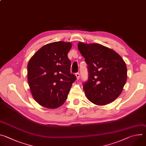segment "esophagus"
I'll use <instances>...</instances> for the list:
<instances>
[{
    "label": "esophagus",
    "instance_id": "esophagus-1",
    "mask_svg": "<svg viewBox=\"0 0 146 146\" xmlns=\"http://www.w3.org/2000/svg\"><path fill=\"white\" fill-rule=\"evenodd\" d=\"M76 76L77 80H78V79L80 78V74H79L78 73H76Z\"/></svg>",
    "mask_w": 146,
    "mask_h": 146
}]
</instances>
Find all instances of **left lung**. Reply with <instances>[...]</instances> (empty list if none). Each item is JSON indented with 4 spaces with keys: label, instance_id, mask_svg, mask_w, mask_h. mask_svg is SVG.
I'll use <instances>...</instances> for the list:
<instances>
[{
    "label": "left lung",
    "instance_id": "left-lung-1",
    "mask_svg": "<svg viewBox=\"0 0 146 146\" xmlns=\"http://www.w3.org/2000/svg\"><path fill=\"white\" fill-rule=\"evenodd\" d=\"M77 47L88 65L89 77L83 84L86 97L98 106L113 102L127 81L125 62L115 51L100 44L79 42Z\"/></svg>",
    "mask_w": 146,
    "mask_h": 146
}]
</instances>
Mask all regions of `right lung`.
<instances>
[{
  "label": "right lung",
  "instance_id": "1",
  "mask_svg": "<svg viewBox=\"0 0 146 146\" xmlns=\"http://www.w3.org/2000/svg\"><path fill=\"white\" fill-rule=\"evenodd\" d=\"M71 42L56 41L40 48L28 64V81L33 99L41 106L56 109L66 101L76 80L68 54Z\"/></svg>",
  "mask_w": 146,
  "mask_h": 146
}]
</instances>
